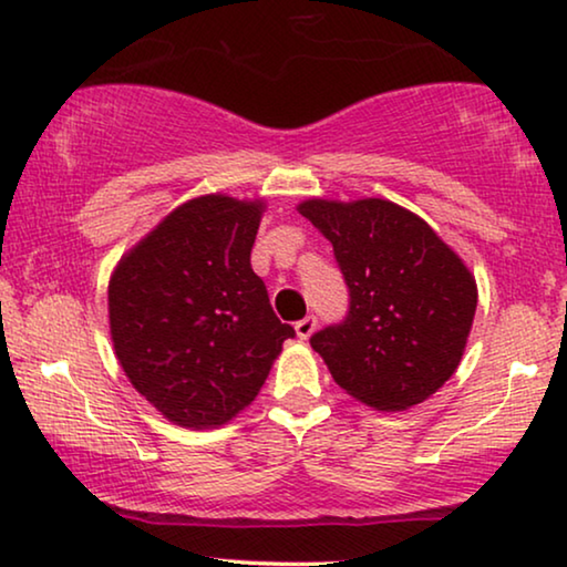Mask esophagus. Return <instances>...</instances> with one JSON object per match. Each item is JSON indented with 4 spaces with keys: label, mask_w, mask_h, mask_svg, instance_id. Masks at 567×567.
Instances as JSON below:
<instances>
[{
    "label": "esophagus",
    "mask_w": 567,
    "mask_h": 567,
    "mask_svg": "<svg viewBox=\"0 0 567 567\" xmlns=\"http://www.w3.org/2000/svg\"><path fill=\"white\" fill-rule=\"evenodd\" d=\"M316 326H318L316 316H306L302 320H298V323H295V333H298V338H302V341H308L312 331H316Z\"/></svg>",
    "instance_id": "1"
}]
</instances>
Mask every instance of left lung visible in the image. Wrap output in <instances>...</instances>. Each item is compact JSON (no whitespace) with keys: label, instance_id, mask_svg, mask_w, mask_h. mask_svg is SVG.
<instances>
[{"label":"left lung","instance_id":"1","mask_svg":"<svg viewBox=\"0 0 567 567\" xmlns=\"http://www.w3.org/2000/svg\"><path fill=\"white\" fill-rule=\"evenodd\" d=\"M298 210L333 244L349 287L341 323L310 346L336 384L374 410H410L458 369L476 316V280L412 210L392 200H302Z\"/></svg>","mask_w":567,"mask_h":567}]
</instances>
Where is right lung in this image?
Listing matches in <instances>:
<instances>
[{
	"instance_id": "add662e5",
	"label": "right lung",
	"mask_w": 567,
	"mask_h": 567,
	"mask_svg": "<svg viewBox=\"0 0 567 567\" xmlns=\"http://www.w3.org/2000/svg\"><path fill=\"white\" fill-rule=\"evenodd\" d=\"M261 210V200L221 193L183 203L109 280L116 359L134 390L181 427L239 415L295 336L249 261Z\"/></svg>"
}]
</instances>
